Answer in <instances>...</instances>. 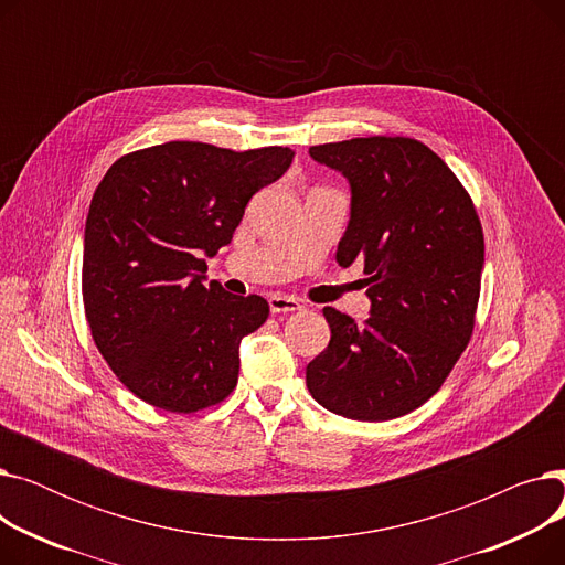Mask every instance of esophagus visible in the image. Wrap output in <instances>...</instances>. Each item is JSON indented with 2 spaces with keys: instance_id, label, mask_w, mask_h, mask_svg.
<instances>
[{
  "instance_id": "1",
  "label": "esophagus",
  "mask_w": 565,
  "mask_h": 565,
  "mask_svg": "<svg viewBox=\"0 0 565 565\" xmlns=\"http://www.w3.org/2000/svg\"><path fill=\"white\" fill-rule=\"evenodd\" d=\"M270 311L273 313H290V311H300L305 305L298 300V298H292V295H270Z\"/></svg>"
}]
</instances>
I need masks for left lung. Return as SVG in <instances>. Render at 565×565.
<instances>
[{"label": "left lung", "mask_w": 565, "mask_h": 565, "mask_svg": "<svg viewBox=\"0 0 565 565\" xmlns=\"http://www.w3.org/2000/svg\"><path fill=\"white\" fill-rule=\"evenodd\" d=\"M309 156L350 183V222L337 260H364L371 316L358 324L324 307L332 339L307 366L311 396L358 422L422 407L473 332L483 228L471 196L437 153L409 137H358Z\"/></svg>", "instance_id": "obj_1"}]
</instances>
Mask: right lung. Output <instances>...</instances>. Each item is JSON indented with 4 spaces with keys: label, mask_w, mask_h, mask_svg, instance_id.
Instances as JSON below:
<instances>
[{
    "label": "right lung",
    "mask_w": 565,
    "mask_h": 565,
    "mask_svg": "<svg viewBox=\"0 0 565 565\" xmlns=\"http://www.w3.org/2000/svg\"><path fill=\"white\" fill-rule=\"evenodd\" d=\"M284 146L167 141L118 158L88 205L82 300L107 366L148 405L190 414L237 384L243 337L270 307L205 284L249 199L292 162Z\"/></svg>",
    "instance_id": "obj_1"
}]
</instances>
